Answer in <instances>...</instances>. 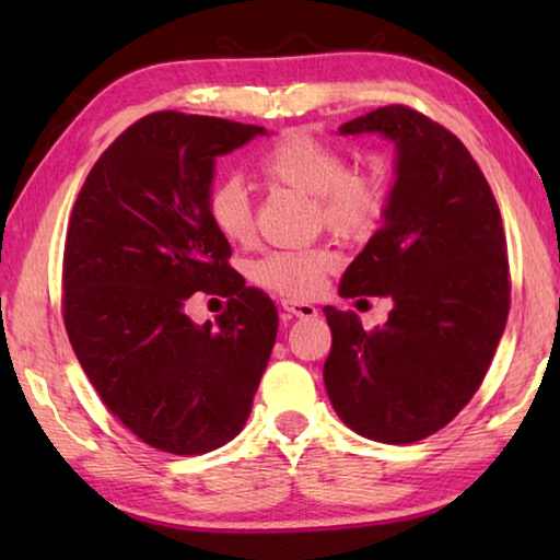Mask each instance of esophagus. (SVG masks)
I'll list each match as a JSON object with an SVG mask.
<instances>
[{
  "mask_svg": "<svg viewBox=\"0 0 560 560\" xmlns=\"http://www.w3.org/2000/svg\"><path fill=\"white\" fill-rule=\"evenodd\" d=\"M281 306H283V311H287V314L296 316V318H314V316H318V308L311 306V303H303V301L287 299V301H281Z\"/></svg>",
  "mask_w": 560,
  "mask_h": 560,
  "instance_id": "1",
  "label": "esophagus"
}]
</instances>
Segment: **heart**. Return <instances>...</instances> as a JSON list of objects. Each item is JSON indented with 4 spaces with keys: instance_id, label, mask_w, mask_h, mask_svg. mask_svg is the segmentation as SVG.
<instances>
[{
    "instance_id": "b5f03b06",
    "label": "heart",
    "mask_w": 560,
    "mask_h": 560,
    "mask_svg": "<svg viewBox=\"0 0 560 560\" xmlns=\"http://www.w3.org/2000/svg\"><path fill=\"white\" fill-rule=\"evenodd\" d=\"M259 173L273 185L316 197L320 220L336 234L363 240L381 222L385 187L375 173H348L346 155L306 132H291L259 160ZM207 217L222 240L240 244L252 236V205L236 179H222L207 195ZM338 257L328 246L301 252H271L252 267L261 287L291 299H308L324 289Z\"/></svg>"
}]
</instances>
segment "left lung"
Wrapping results in <instances>:
<instances>
[{
	"label": "left lung",
	"instance_id": "obj_1",
	"mask_svg": "<svg viewBox=\"0 0 560 560\" xmlns=\"http://www.w3.org/2000/svg\"><path fill=\"white\" fill-rule=\"evenodd\" d=\"M338 132L395 145L381 230L338 287L343 299L390 296L393 311L365 330L353 311L324 308L326 393L353 432L410 444L457 417L497 353L509 316L504 226L469 150L422 113L385 106Z\"/></svg>",
	"mask_w": 560,
	"mask_h": 560
}]
</instances>
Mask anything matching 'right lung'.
I'll list each match as a JSON object with an SVG mask.
<instances>
[{
  "label": "right lung",
  "mask_w": 560,
  "mask_h": 560,
  "mask_svg": "<svg viewBox=\"0 0 560 560\" xmlns=\"http://www.w3.org/2000/svg\"><path fill=\"white\" fill-rule=\"evenodd\" d=\"M261 126L163 110L132 122L83 183L63 249V324L108 410L150 447L205 454L249 420L279 314L246 289L207 217L217 158ZM232 295L212 327L184 303Z\"/></svg>",
  "instance_id": "right-lung-1"
}]
</instances>
